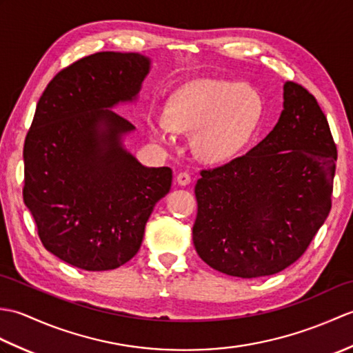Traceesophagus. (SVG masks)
Returning <instances> with one entry per match:
<instances>
[{
  "instance_id": "obj_1",
  "label": "esophagus",
  "mask_w": 353,
  "mask_h": 353,
  "mask_svg": "<svg viewBox=\"0 0 353 353\" xmlns=\"http://www.w3.org/2000/svg\"><path fill=\"white\" fill-rule=\"evenodd\" d=\"M177 183L181 185V186L190 185V183H191V176H190V172H186V171H183V172H179V176H177Z\"/></svg>"
}]
</instances>
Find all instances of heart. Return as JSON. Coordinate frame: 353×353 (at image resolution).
I'll use <instances>...</instances> for the list:
<instances>
[{
  "instance_id": "obj_1",
  "label": "heart",
  "mask_w": 353,
  "mask_h": 353,
  "mask_svg": "<svg viewBox=\"0 0 353 353\" xmlns=\"http://www.w3.org/2000/svg\"><path fill=\"white\" fill-rule=\"evenodd\" d=\"M264 104L249 88L205 80L172 100L165 115L148 118L152 137L165 142L172 133H194L192 148L201 161L224 163L249 144L261 123Z\"/></svg>"
}]
</instances>
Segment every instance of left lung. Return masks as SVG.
Here are the masks:
<instances>
[{
	"mask_svg": "<svg viewBox=\"0 0 353 353\" xmlns=\"http://www.w3.org/2000/svg\"><path fill=\"white\" fill-rule=\"evenodd\" d=\"M335 161L316 97L285 81L283 110L267 138L226 165L200 171L192 228L199 256L243 279L294 264L331 211Z\"/></svg>",
	"mask_w": 353,
	"mask_h": 353,
	"instance_id": "1",
	"label": "left lung"
}]
</instances>
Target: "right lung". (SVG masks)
Masks as SVG:
<instances>
[{
	"label": "right lung",
	"instance_id": "add662e5",
	"mask_svg": "<svg viewBox=\"0 0 353 353\" xmlns=\"http://www.w3.org/2000/svg\"><path fill=\"white\" fill-rule=\"evenodd\" d=\"M150 71L138 52L103 51L59 71L37 101L24 142V203L45 249L88 272L138 253L168 167L148 168L123 147L134 129L110 110L137 99Z\"/></svg>",
	"mask_w": 353,
	"mask_h": 353
}]
</instances>
